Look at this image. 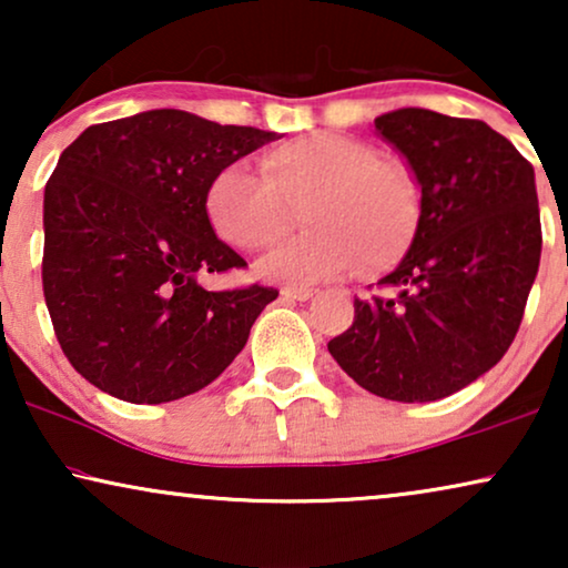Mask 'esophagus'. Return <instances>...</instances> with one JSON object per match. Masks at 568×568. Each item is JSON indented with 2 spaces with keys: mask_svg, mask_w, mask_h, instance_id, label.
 Masks as SVG:
<instances>
[{
  "mask_svg": "<svg viewBox=\"0 0 568 568\" xmlns=\"http://www.w3.org/2000/svg\"><path fill=\"white\" fill-rule=\"evenodd\" d=\"M315 297V290H305V286H284L282 300L286 302H307Z\"/></svg>",
  "mask_w": 568,
  "mask_h": 568,
  "instance_id": "34e87169",
  "label": "esophagus"
}]
</instances>
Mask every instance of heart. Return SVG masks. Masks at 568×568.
<instances>
[{
    "label": "heart",
    "mask_w": 568,
    "mask_h": 568,
    "mask_svg": "<svg viewBox=\"0 0 568 568\" xmlns=\"http://www.w3.org/2000/svg\"><path fill=\"white\" fill-rule=\"evenodd\" d=\"M263 175L227 165L209 181L204 212L214 235L237 251H263L290 230L302 209L307 232L258 263L271 282L307 286L348 274L398 266L424 220L414 170L375 144L344 134L282 142L261 160Z\"/></svg>",
    "instance_id": "heart-1"
}]
</instances>
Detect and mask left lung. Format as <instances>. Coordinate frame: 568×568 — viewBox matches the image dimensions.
<instances>
[{
	"label": "left lung",
	"mask_w": 568,
	"mask_h": 568,
	"mask_svg": "<svg viewBox=\"0 0 568 568\" xmlns=\"http://www.w3.org/2000/svg\"><path fill=\"white\" fill-rule=\"evenodd\" d=\"M375 131L422 183L424 220L379 278L387 294L354 300L328 352L364 390L429 403L476 383L517 336L540 266L535 170L484 121L398 108Z\"/></svg>",
	"instance_id": "8db88e82"
}]
</instances>
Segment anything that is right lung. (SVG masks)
I'll return each mask as SVG.
<instances>
[{"mask_svg":"<svg viewBox=\"0 0 568 568\" xmlns=\"http://www.w3.org/2000/svg\"><path fill=\"white\" fill-rule=\"evenodd\" d=\"M282 139L160 108L95 123L61 152L43 193V294L61 352L100 390L170 403L243 352L271 286L209 292L245 266L214 235L204 191L222 168Z\"/></svg>","mask_w":568,"mask_h":568,"instance_id":"right-lung-1","label":"right lung"}]
</instances>
